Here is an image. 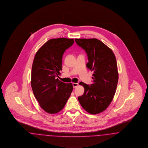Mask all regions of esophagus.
Returning a JSON list of instances; mask_svg holds the SVG:
<instances>
[{"mask_svg":"<svg viewBox=\"0 0 148 148\" xmlns=\"http://www.w3.org/2000/svg\"><path fill=\"white\" fill-rule=\"evenodd\" d=\"M72 85H73V88H76V87H77L78 86V84L77 83H73V84H72Z\"/></svg>","mask_w":148,"mask_h":148,"instance_id":"34e87169","label":"esophagus"}]
</instances>
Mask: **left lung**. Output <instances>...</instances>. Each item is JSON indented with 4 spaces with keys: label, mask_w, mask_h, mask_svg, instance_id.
Listing matches in <instances>:
<instances>
[{
    "label": "left lung",
    "mask_w": 148,
    "mask_h": 148,
    "mask_svg": "<svg viewBox=\"0 0 148 148\" xmlns=\"http://www.w3.org/2000/svg\"><path fill=\"white\" fill-rule=\"evenodd\" d=\"M75 41L85 51L88 60L86 66L93 72L92 84L79 83L85 91L78 100L88 113L99 114L108 108L116 92L119 79L116 57L112 51L99 39L82 38Z\"/></svg>",
    "instance_id": "8db88e82"
}]
</instances>
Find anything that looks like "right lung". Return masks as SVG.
I'll return each instance as SVG.
<instances>
[{
  "label": "right lung",
  "mask_w": 148,
  "mask_h": 148,
  "mask_svg": "<svg viewBox=\"0 0 148 148\" xmlns=\"http://www.w3.org/2000/svg\"><path fill=\"white\" fill-rule=\"evenodd\" d=\"M74 43V39H49L39 48L32 64L31 86L40 108L54 114L62 110L73 90L72 83L58 78L62 70L63 55Z\"/></svg>",
  "instance_id": "add662e5"
}]
</instances>
